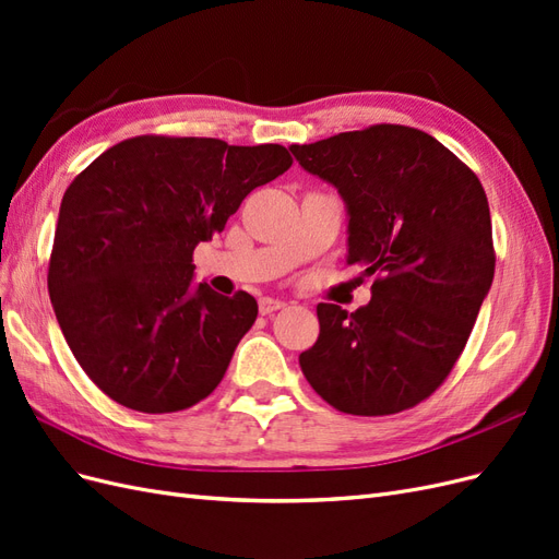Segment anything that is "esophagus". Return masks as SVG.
Returning a JSON list of instances; mask_svg holds the SVG:
<instances>
[{
  "mask_svg": "<svg viewBox=\"0 0 559 559\" xmlns=\"http://www.w3.org/2000/svg\"><path fill=\"white\" fill-rule=\"evenodd\" d=\"M282 308H284V302L277 300V298H261L259 300L261 314H270V312H275V310H282Z\"/></svg>",
  "mask_w": 559,
  "mask_h": 559,
  "instance_id": "34e87169",
  "label": "esophagus"
}]
</instances>
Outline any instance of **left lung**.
I'll return each mask as SVG.
<instances>
[{
    "label": "left lung",
    "instance_id": "obj_1",
    "mask_svg": "<svg viewBox=\"0 0 559 559\" xmlns=\"http://www.w3.org/2000/svg\"><path fill=\"white\" fill-rule=\"evenodd\" d=\"M349 214L347 265L376 277L370 302H319L302 376L335 411L394 415L429 399L466 347L495 277L492 218L480 179L431 134L380 123L294 144Z\"/></svg>",
    "mask_w": 559,
    "mask_h": 559
}]
</instances>
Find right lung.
<instances>
[{
	"instance_id": "1",
	"label": "right lung",
	"mask_w": 559,
	"mask_h": 559,
	"mask_svg": "<svg viewBox=\"0 0 559 559\" xmlns=\"http://www.w3.org/2000/svg\"><path fill=\"white\" fill-rule=\"evenodd\" d=\"M280 144L140 134L107 148L62 195L48 294L86 376L126 408L207 399L257 321L253 296L191 286L193 249L289 170Z\"/></svg>"
}]
</instances>
